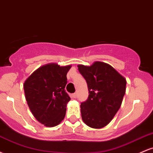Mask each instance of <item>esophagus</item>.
I'll return each instance as SVG.
<instances>
[{
	"label": "esophagus",
	"mask_w": 153,
	"mask_h": 153,
	"mask_svg": "<svg viewBox=\"0 0 153 153\" xmlns=\"http://www.w3.org/2000/svg\"><path fill=\"white\" fill-rule=\"evenodd\" d=\"M72 96H73V98H77V96H78V94H77V93H74V94H72Z\"/></svg>",
	"instance_id": "obj_1"
}]
</instances>
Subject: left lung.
Instances as JSON below:
<instances>
[{
  "mask_svg": "<svg viewBox=\"0 0 153 153\" xmlns=\"http://www.w3.org/2000/svg\"><path fill=\"white\" fill-rule=\"evenodd\" d=\"M78 67L86 80L89 94L86 101L80 103L82 120L91 128L104 127L120 108L126 91V79L113 67L102 62Z\"/></svg>",
  "mask_w": 153,
  "mask_h": 153,
  "instance_id": "obj_1",
  "label": "left lung"
}]
</instances>
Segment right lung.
Returning <instances> with one entry per match:
<instances>
[{"label":"right lung","mask_w":153,"mask_h":153,"mask_svg":"<svg viewBox=\"0 0 153 153\" xmlns=\"http://www.w3.org/2000/svg\"><path fill=\"white\" fill-rule=\"evenodd\" d=\"M71 65L51 63L40 67L24 84L28 106L36 120L46 127L57 126L63 120L71 100L65 88Z\"/></svg>","instance_id":"right-lung-1"}]
</instances>
